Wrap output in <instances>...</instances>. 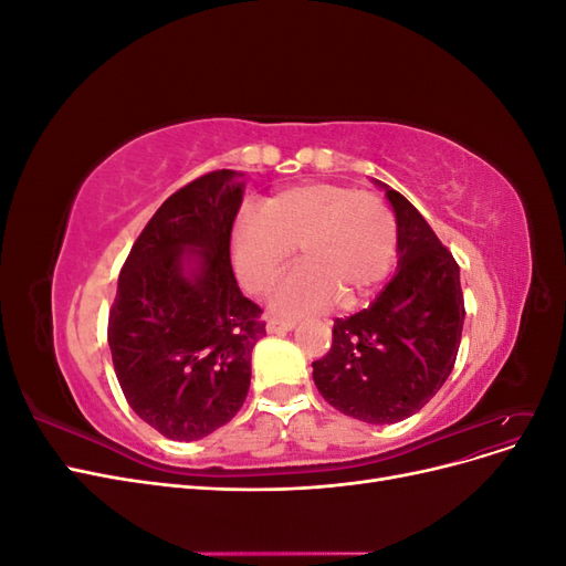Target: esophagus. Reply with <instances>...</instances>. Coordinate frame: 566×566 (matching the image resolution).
Listing matches in <instances>:
<instances>
[{
	"instance_id": "34e87169",
	"label": "esophagus",
	"mask_w": 566,
	"mask_h": 566,
	"mask_svg": "<svg viewBox=\"0 0 566 566\" xmlns=\"http://www.w3.org/2000/svg\"><path fill=\"white\" fill-rule=\"evenodd\" d=\"M295 328V321H285V318H269L266 323V333L269 335H281Z\"/></svg>"
}]
</instances>
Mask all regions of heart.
<instances>
[{
  "instance_id": "obj_1",
  "label": "heart",
  "mask_w": 566,
  "mask_h": 566,
  "mask_svg": "<svg viewBox=\"0 0 566 566\" xmlns=\"http://www.w3.org/2000/svg\"><path fill=\"white\" fill-rule=\"evenodd\" d=\"M300 248L302 264L273 293L285 316L323 312L339 297L370 295L397 256V217L375 193L345 184L312 181L273 193L264 208L233 219L231 254L245 290L262 295Z\"/></svg>"
}]
</instances>
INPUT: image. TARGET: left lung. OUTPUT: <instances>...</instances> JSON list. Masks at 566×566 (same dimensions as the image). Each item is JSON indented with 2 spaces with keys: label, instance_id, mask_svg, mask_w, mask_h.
<instances>
[{
  "label": "left lung",
  "instance_id": "8db88e82",
  "mask_svg": "<svg viewBox=\"0 0 566 566\" xmlns=\"http://www.w3.org/2000/svg\"><path fill=\"white\" fill-rule=\"evenodd\" d=\"M397 214V273L368 310L335 318L333 347L314 361V382L339 413L368 424L406 420L453 370L465 302L460 269L424 217L387 184Z\"/></svg>",
  "mask_w": 566,
  "mask_h": 566
}]
</instances>
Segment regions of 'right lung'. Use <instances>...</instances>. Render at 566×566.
I'll use <instances>...</instances> for the list:
<instances>
[{
	"label": "right lung",
	"mask_w": 566,
	"mask_h": 566,
	"mask_svg": "<svg viewBox=\"0 0 566 566\" xmlns=\"http://www.w3.org/2000/svg\"><path fill=\"white\" fill-rule=\"evenodd\" d=\"M243 172L186 184L150 217L119 271L108 316L117 382L132 410L175 441L212 434L241 410L266 331L231 269Z\"/></svg>",
	"instance_id": "add662e5"
}]
</instances>
